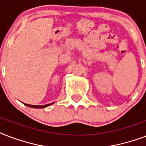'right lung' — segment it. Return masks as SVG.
<instances>
[{
  "label": "right lung",
  "instance_id": "1",
  "mask_svg": "<svg viewBox=\"0 0 146 146\" xmlns=\"http://www.w3.org/2000/svg\"><path fill=\"white\" fill-rule=\"evenodd\" d=\"M53 103H50V104H45V105H32V104H24L25 105L28 107H30V108H46V107L49 106L50 104H52Z\"/></svg>",
  "mask_w": 146,
  "mask_h": 146
}]
</instances>
